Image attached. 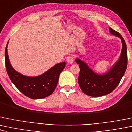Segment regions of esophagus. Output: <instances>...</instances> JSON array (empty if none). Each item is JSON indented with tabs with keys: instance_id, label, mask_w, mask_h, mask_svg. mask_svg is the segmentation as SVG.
I'll use <instances>...</instances> for the list:
<instances>
[{
	"instance_id": "esophagus-1",
	"label": "esophagus",
	"mask_w": 132,
	"mask_h": 132,
	"mask_svg": "<svg viewBox=\"0 0 132 132\" xmlns=\"http://www.w3.org/2000/svg\"><path fill=\"white\" fill-rule=\"evenodd\" d=\"M66 61L68 63H69V64H72L73 62L74 61V57L73 56H68L66 58Z\"/></svg>"
}]
</instances>
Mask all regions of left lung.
<instances>
[{
	"label": "left lung",
	"mask_w": 132,
	"mask_h": 132,
	"mask_svg": "<svg viewBox=\"0 0 132 132\" xmlns=\"http://www.w3.org/2000/svg\"><path fill=\"white\" fill-rule=\"evenodd\" d=\"M112 35L120 38L122 43V53L119 60L106 74L99 75L89 68L87 64L80 59H76L79 64L78 82L80 88L85 94L88 96L98 97L111 93L119 85L124 75L127 66V46L122 36L118 32L109 28Z\"/></svg>",
	"instance_id": "obj_1"
}]
</instances>
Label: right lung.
Returning a JSON list of instances; mask_svg holds the SVG:
<instances>
[{"label": "right lung", "instance_id": "1", "mask_svg": "<svg viewBox=\"0 0 132 132\" xmlns=\"http://www.w3.org/2000/svg\"><path fill=\"white\" fill-rule=\"evenodd\" d=\"M7 44L5 62L8 75L14 85L25 96L31 99H42L52 95L58 84L59 76L66 66V63H58L42 75L28 77L17 72L9 60Z\"/></svg>", "mask_w": 132, "mask_h": 132}]
</instances>
